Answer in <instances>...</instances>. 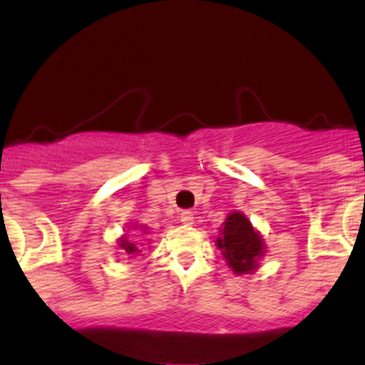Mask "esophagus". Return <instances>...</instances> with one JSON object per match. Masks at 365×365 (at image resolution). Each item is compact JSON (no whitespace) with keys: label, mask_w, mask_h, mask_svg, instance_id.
<instances>
[{"label":"esophagus","mask_w":365,"mask_h":365,"mask_svg":"<svg viewBox=\"0 0 365 365\" xmlns=\"http://www.w3.org/2000/svg\"><path fill=\"white\" fill-rule=\"evenodd\" d=\"M180 221H182L183 225H194V214L190 212V210H183V212L180 214Z\"/></svg>","instance_id":"1"}]
</instances>
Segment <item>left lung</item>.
I'll use <instances>...</instances> for the list:
<instances>
[{
  "label": "left lung",
  "instance_id": "8db88e82",
  "mask_svg": "<svg viewBox=\"0 0 365 365\" xmlns=\"http://www.w3.org/2000/svg\"><path fill=\"white\" fill-rule=\"evenodd\" d=\"M216 247L236 275L254 274L267 254V243L259 230L254 229L250 220L237 210L225 217Z\"/></svg>",
  "mask_w": 365,
  "mask_h": 365
}]
</instances>
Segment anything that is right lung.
Instances as JSON below:
<instances>
[{"instance_id": "obj_1", "label": "right lung", "mask_w": 365, "mask_h": 365, "mask_svg": "<svg viewBox=\"0 0 365 365\" xmlns=\"http://www.w3.org/2000/svg\"><path fill=\"white\" fill-rule=\"evenodd\" d=\"M138 227H140V230L144 234H148V227H144V225H133V230H136L138 229ZM117 245H118V250H122L124 252V254H129V255H135V254H140V247H138V245H136V241H131L129 240V236L128 234H122L120 237H118V241H117Z\"/></svg>"}]
</instances>
